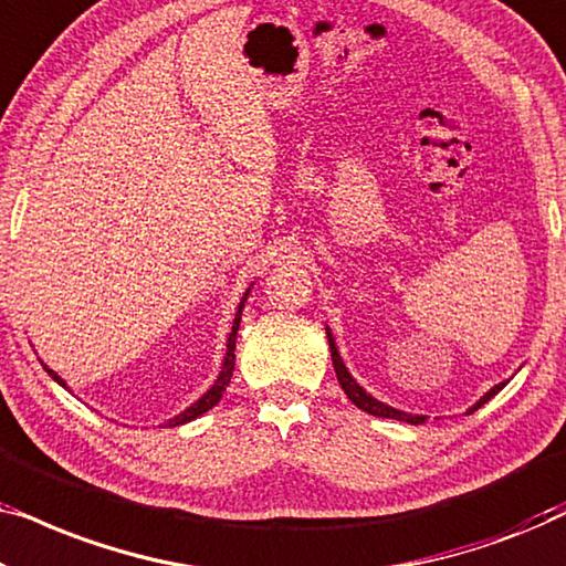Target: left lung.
<instances>
[{
  "instance_id": "obj_1",
  "label": "left lung",
  "mask_w": 566,
  "mask_h": 566,
  "mask_svg": "<svg viewBox=\"0 0 566 566\" xmlns=\"http://www.w3.org/2000/svg\"><path fill=\"white\" fill-rule=\"evenodd\" d=\"M327 337H329L332 366H335L337 381H339V386H343V391L347 394V399H350L355 407L363 409V412L374 415V417H386V420H401V422H409V424H422L424 420H428V417H424V415H409V412H401V409H394V407H389V405H384V401H378L376 397H370V394H368L366 389H363V386H360L358 381H355V378L350 376V370L345 368V363H343V358H339V353H337V345H335V337H332L329 327H327ZM505 384H507V381H505ZM505 384H497V386H492V389L486 391L484 397L479 399L474 407H469V409H467V415L476 412L479 407H484L486 401H490V399L494 397V394L505 389Z\"/></svg>"
}]
</instances>
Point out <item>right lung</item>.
Returning a JSON list of instances; mask_svg holds the SVG:
<instances>
[{
    "label": "right lung",
    "instance_id": "right-lung-1",
    "mask_svg": "<svg viewBox=\"0 0 566 566\" xmlns=\"http://www.w3.org/2000/svg\"><path fill=\"white\" fill-rule=\"evenodd\" d=\"M250 291H252V289H247V293H244L242 301H239V306H237L234 324H231V332H229V339H227V355H223L221 370H219V376H216L213 386L203 394V397H200V399L196 401V405H190L188 409H182L180 415L172 417V420L167 422V428H177V424H185V422L196 420V417L206 415L208 409L216 407V405H219V401H221L223 391H227V386H229V381H231V374H234V360H237V355H234V347H237V329H239V322H242V308H244L247 296H250ZM43 368H45V366H43ZM45 370H49V376L53 378V381L61 384V386H66V381L56 374V370H51V368H45Z\"/></svg>",
    "mask_w": 566,
    "mask_h": 566
}]
</instances>
